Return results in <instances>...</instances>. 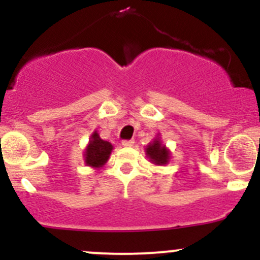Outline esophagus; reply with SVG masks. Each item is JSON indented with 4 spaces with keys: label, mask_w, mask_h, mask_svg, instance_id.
Masks as SVG:
<instances>
[{
    "label": "esophagus",
    "mask_w": 260,
    "mask_h": 260,
    "mask_svg": "<svg viewBox=\"0 0 260 260\" xmlns=\"http://www.w3.org/2000/svg\"><path fill=\"white\" fill-rule=\"evenodd\" d=\"M133 145H135V141H133V140L123 141V142H122V146L123 147H132Z\"/></svg>",
    "instance_id": "34e87169"
}]
</instances>
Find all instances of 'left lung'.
<instances>
[{
    "instance_id": "obj_1",
    "label": "left lung",
    "mask_w": 260,
    "mask_h": 260,
    "mask_svg": "<svg viewBox=\"0 0 260 260\" xmlns=\"http://www.w3.org/2000/svg\"><path fill=\"white\" fill-rule=\"evenodd\" d=\"M146 154L152 164L158 165V166L167 165L170 161V149L161 142L159 138H154L146 147Z\"/></svg>"
}]
</instances>
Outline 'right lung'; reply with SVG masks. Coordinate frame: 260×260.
Returning a JSON list of instances; mask_svg holds the SVG:
<instances>
[{
	"label": "right lung",
	"mask_w": 260,
	"mask_h": 260,
	"mask_svg": "<svg viewBox=\"0 0 260 260\" xmlns=\"http://www.w3.org/2000/svg\"><path fill=\"white\" fill-rule=\"evenodd\" d=\"M113 149L112 143L103 141L99 137L98 132H93L90 136L88 146H86L85 152H84V161L86 166H90L93 169H99L103 167L108 161L111 152Z\"/></svg>",
	"instance_id": "obj_1"
}]
</instances>
